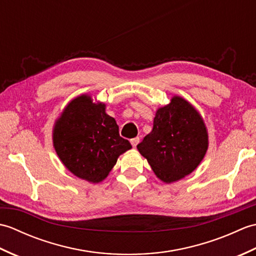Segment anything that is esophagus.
<instances>
[{
    "label": "esophagus",
    "instance_id": "34e87169",
    "mask_svg": "<svg viewBox=\"0 0 256 256\" xmlns=\"http://www.w3.org/2000/svg\"><path fill=\"white\" fill-rule=\"evenodd\" d=\"M138 142H140V138H134L131 140V144H132L133 148H136V145L138 144Z\"/></svg>",
    "mask_w": 256,
    "mask_h": 256
}]
</instances>
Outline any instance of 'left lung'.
Segmentation results:
<instances>
[{"label":"left lung","mask_w":256,"mask_h":256,"mask_svg":"<svg viewBox=\"0 0 256 256\" xmlns=\"http://www.w3.org/2000/svg\"><path fill=\"white\" fill-rule=\"evenodd\" d=\"M209 136L200 113L186 99L174 96L155 113L153 130L138 145L155 175L170 184L199 166L208 150Z\"/></svg>","instance_id":"1"}]
</instances>
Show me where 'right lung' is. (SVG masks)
Listing matches in <instances>:
<instances>
[{
  "instance_id": "right-lung-1",
  "label": "right lung",
  "mask_w": 256,
  "mask_h": 256,
  "mask_svg": "<svg viewBox=\"0 0 256 256\" xmlns=\"http://www.w3.org/2000/svg\"><path fill=\"white\" fill-rule=\"evenodd\" d=\"M52 144L67 170L91 184L104 180L120 155L132 145L118 134L116 118L88 94L64 106L52 128Z\"/></svg>"
}]
</instances>
